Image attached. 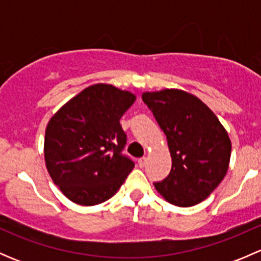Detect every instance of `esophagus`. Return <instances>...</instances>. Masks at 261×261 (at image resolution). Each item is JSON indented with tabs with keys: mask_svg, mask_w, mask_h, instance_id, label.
I'll return each instance as SVG.
<instances>
[{
	"mask_svg": "<svg viewBox=\"0 0 261 261\" xmlns=\"http://www.w3.org/2000/svg\"><path fill=\"white\" fill-rule=\"evenodd\" d=\"M146 162H147V159L145 156H143V158H140V159L138 160V164H139V167L140 168H144L146 165Z\"/></svg>",
	"mask_w": 261,
	"mask_h": 261,
	"instance_id": "obj_1",
	"label": "esophagus"
}]
</instances>
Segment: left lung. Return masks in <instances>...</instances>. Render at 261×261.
Listing matches in <instances>:
<instances>
[{
	"mask_svg": "<svg viewBox=\"0 0 261 261\" xmlns=\"http://www.w3.org/2000/svg\"><path fill=\"white\" fill-rule=\"evenodd\" d=\"M167 135L172 169L156 191L179 207L206 199L225 178L231 156V141L221 122L203 102L180 89L143 93Z\"/></svg>",
	"mask_w": 261,
	"mask_h": 261,
	"instance_id": "left-lung-1",
	"label": "left lung"
}]
</instances>
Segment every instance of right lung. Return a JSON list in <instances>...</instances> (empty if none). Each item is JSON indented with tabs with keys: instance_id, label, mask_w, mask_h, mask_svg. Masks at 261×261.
I'll list each match as a JSON object with an SVG mask.
<instances>
[{
	"instance_id": "1",
	"label": "right lung",
	"mask_w": 261,
	"mask_h": 261,
	"mask_svg": "<svg viewBox=\"0 0 261 261\" xmlns=\"http://www.w3.org/2000/svg\"><path fill=\"white\" fill-rule=\"evenodd\" d=\"M135 98L111 84H94L50 118L44 141L46 169L74 203L94 206L110 199L135 167L122 154L127 139L120 125Z\"/></svg>"
}]
</instances>
